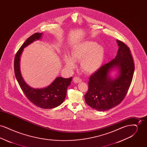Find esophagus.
Instances as JSON below:
<instances>
[{"mask_svg": "<svg viewBox=\"0 0 147 147\" xmlns=\"http://www.w3.org/2000/svg\"><path fill=\"white\" fill-rule=\"evenodd\" d=\"M73 82L75 83H80V82H82V80L81 79H80L78 77H74L73 78Z\"/></svg>", "mask_w": 147, "mask_h": 147, "instance_id": "1", "label": "esophagus"}]
</instances>
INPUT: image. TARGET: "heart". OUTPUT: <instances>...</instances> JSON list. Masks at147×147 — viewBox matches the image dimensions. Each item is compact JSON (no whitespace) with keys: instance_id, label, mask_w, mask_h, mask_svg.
Listing matches in <instances>:
<instances>
[{"instance_id":"heart-1","label":"heart","mask_w":147,"mask_h":147,"mask_svg":"<svg viewBox=\"0 0 147 147\" xmlns=\"http://www.w3.org/2000/svg\"><path fill=\"white\" fill-rule=\"evenodd\" d=\"M104 48L97 43L86 41L74 47L70 56L64 55V62L67 68L73 69L76 67L75 62L80 61V67L88 74L93 73L102 66L105 59Z\"/></svg>"}]
</instances>
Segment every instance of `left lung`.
Listing matches in <instances>:
<instances>
[{"label": "left lung", "instance_id": "obj_1", "mask_svg": "<svg viewBox=\"0 0 147 147\" xmlns=\"http://www.w3.org/2000/svg\"><path fill=\"white\" fill-rule=\"evenodd\" d=\"M119 50L115 58L91 75L89 89L84 95L86 103L99 111L116 106L125 98L131 85L134 64L130 49L123 42L117 40ZM116 70L112 77L111 74Z\"/></svg>", "mask_w": 147, "mask_h": 147}]
</instances>
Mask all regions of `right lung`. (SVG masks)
I'll return each mask as SVG.
<instances>
[{
	"mask_svg": "<svg viewBox=\"0 0 147 147\" xmlns=\"http://www.w3.org/2000/svg\"><path fill=\"white\" fill-rule=\"evenodd\" d=\"M42 34V33L34 34L28 37L21 46L15 57L14 71L19 84L28 100L37 107L50 109L55 108L63 103L72 77L69 78L57 77L49 86L43 88L36 89L30 86L25 83L21 76L20 70V57L24 48L35 41L41 39Z\"/></svg>",
	"mask_w": 147,
	"mask_h": 147,
	"instance_id": "add662e5",
	"label": "right lung"
}]
</instances>
